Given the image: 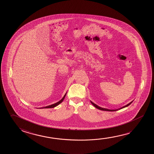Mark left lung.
<instances>
[{
	"label": "left lung",
	"mask_w": 154,
	"mask_h": 154,
	"mask_svg": "<svg viewBox=\"0 0 154 154\" xmlns=\"http://www.w3.org/2000/svg\"><path fill=\"white\" fill-rule=\"evenodd\" d=\"M132 102L133 101H131V103H128L127 105H125V106H123V107H121L120 109H103V108H102L101 107H99V106H98V105H97L96 104H95L94 103H93V102H92L91 101V103L92 105H93V106H94L97 109H100V110H101V111H118L119 109H124L125 107H127V106H128L129 105H131V103H132Z\"/></svg>",
	"instance_id": "obj_1"
}]
</instances>
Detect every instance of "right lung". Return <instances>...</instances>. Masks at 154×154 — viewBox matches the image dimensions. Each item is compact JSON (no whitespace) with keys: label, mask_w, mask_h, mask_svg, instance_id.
<instances>
[{"label":"right lung","mask_w":154,"mask_h":154,"mask_svg":"<svg viewBox=\"0 0 154 154\" xmlns=\"http://www.w3.org/2000/svg\"><path fill=\"white\" fill-rule=\"evenodd\" d=\"M66 94H65V95H64V97H63V98L60 101H58L57 103H54V104H52V105H49V106H46V107H45L40 108V109H50V108H54V107H56V106H57V105H58L60 103H62V102L63 101V100L64 99V98H65V97H66Z\"/></svg>","instance_id":"obj_1"}]
</instances>
